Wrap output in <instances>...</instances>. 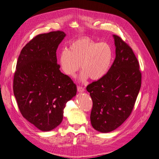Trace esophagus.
<instances>
[{
  "mask_svg": "<svg viewBox=\"0 0 159 159\" xmlns=\"http://www.w3.org/2000/svg\"><path fill=\"white\" fill-rule=\"evenodd\" d=\"M77 91H79V92H84V91H85V89L83 87L79 86H77Z\"/></svg>",
  "mask_w": 159,
  "mask_h": 159,
  "instance_id": "1",
  "label": "esophagus"
}]
</instances>
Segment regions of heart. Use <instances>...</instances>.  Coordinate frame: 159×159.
Instances as JSON below:
<instances>
[{
  "instance_id": "obj_1",
  "label": "heart",
  "mask_w": 159,
  "mask_h": 159,
  "mask_svg": "<svg viewBox=\"0 0 159 159\" xmlns=\"http://www.w3.org/2000/svg\"><path fill=\"white\" fill-rule=\"evenodd\" d=\"M113 53L110 45L106 43H97L88 37L74 40L68 49H64L59 57L62 71L69 77H74L80 69L82 81L89 77L93 80L103 78L109 71Z\"/></svg>"
}]
</instances>
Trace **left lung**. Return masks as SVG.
<instances>
[{
  "label": "left lung",
  "instance_id": "8db88e82",
  "mask_svg": "<svg viewBox=\"0 0 159 159\" xmlns=\"http://www.w3.org/2000/svg\"><path fill=\"white\" fill-rule=\"evenodd\" d=\"M113 37V64L103 78L86 88L93 101L91 125L102 133L115 130L129 117L141 86L139 64L132 49L120 37Z\"/></svg>",
  "mask_w": 159,
  "mask_h": 159
}]
</instances>
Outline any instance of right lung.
Returning a JSON list of instances; mask_svg holds the SVG:
<instances>
[{
	"label": "right lung",
	"mask_w": 159,
	"mask_h": 159,
	"mask_svg": "<svg viewBox=\"0 0 159 159\" xmlns=\"http://www.w3.org/2000/svg\"><path fill=\"white\" fill-rule=\"evenodd\" d=\"M66 37L61 31L37 35L21 50L13 78V93L24 117L43 131L59 125L77 86L60 71L56 52Z\"/></svg>",
	"instance_id": "add662e5"
}]
</instances>
